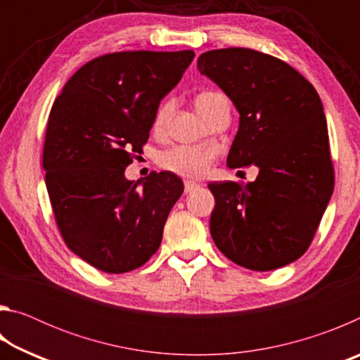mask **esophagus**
I'll return each mask as SVG.
<instances>
[{"label":"esophagus","mask_w":360,"mask_h":360,"mask_svg":"<svg viewBox=\"0 0 360 360\" xmlns=\"http://www.w3.org/2000/svg\"><path fill=\"white\" fill-rule=\"evenodd\" d=\"M198 187H200V186L197 184V182H193V181H184V192H186V193L195 192Z\"/></svg>","instance_id":"1"}]
</instances>
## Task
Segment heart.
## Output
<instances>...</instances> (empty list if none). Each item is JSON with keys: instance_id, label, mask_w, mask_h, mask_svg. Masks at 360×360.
<instances>
[{"instance_id": "heart-1", "label": "heart", "mask_w": 360, "mask_h": 360, "mask_svg": "<svg viewBox=\"0 0 360 360\" xmlns=\"http://www.w3.org/2000/svg\"><path fill=\"white\" fill-rule=\"evenodd\" d=\"M219 96L222 95L216 92H203L195 98V105H197V109L205 119L210 117L212 106H214V101ZM169 114H172V105H169V103H163V105L157 109L154 117L155 131H162L165 129ZM214 157L216 149L210 148V146L178 144L173 146V148H168L158 155V165L169 173L182 176V178L197 179L206 174L212 160H214Z\"/></svg>"}]
</instances>
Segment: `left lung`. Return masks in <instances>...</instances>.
<instances>
[{
  "label": "left lung",
  "instance_id": "1",
  "mask_svg": "<svg viewBox=\"0 0 360 360\" xmlns=\"http://www.w3.org/2000/svg\"><path fill=\"white\" fill-rule=\"evenodd\" d=\"M197 68L240 112L230 168L259 167L254 182H212L210 230L225 257L254 271L307 252L332 197L335 173L318 92L283 60L245 47L208 51Z\"/></svg>",
  "mask_w": 360,
  "mask_h": 360
}]
</instances>
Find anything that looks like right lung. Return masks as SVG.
I'll return each mask as SVG.
<instances>
[{
  "mask_svg": "<svg viewBox=\"0 0 360 360\" xmlns=\"http://www.w3.org/2000/svg\"><path fill=\"white\" fill-rule=\"evenodd\" d=\"M192 51L105 53L65 84L47 120L46 187L63 241L105 273L146 264L184 184L150 173L143 187L125 168L143 152L160 100L181 81Z\"/></svg>",
  "mask_w": 360,
  "mask_h": 360,
  "instance_id": "add662e5",
  "label": "right lung"
}]
</instances>
